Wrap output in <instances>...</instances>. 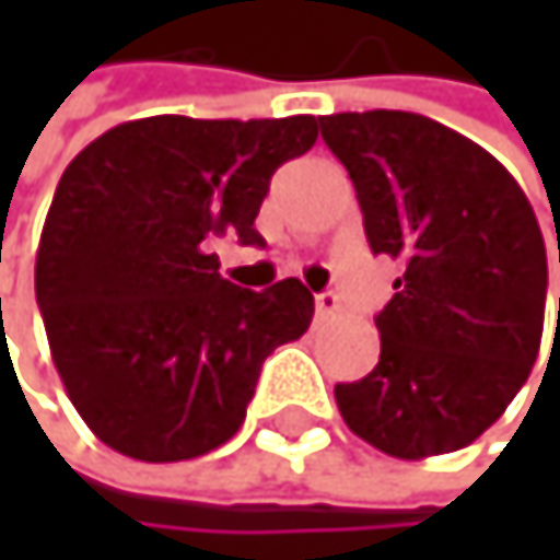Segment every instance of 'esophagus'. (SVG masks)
<instances>
[{"instance_id": "34e87169", "label": "esophagus", "mask_w": 560, "mask_h": 560, "mask_svg": "<svg viewBox=\"0 0 560 560\" xmlns=\"http://www.w3.org/2000/svg\"><path fill=\"white\" fill-rule=\"evenodd\" d=\"M315 315H318V318H332V315H339V299H336L332 292L315 295Z\"/></svg>"}]
</instances>
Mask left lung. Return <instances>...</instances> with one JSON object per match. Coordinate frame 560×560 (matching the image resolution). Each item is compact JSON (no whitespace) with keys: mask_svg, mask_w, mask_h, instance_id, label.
<instances>
[{"mask_svg":"<svg viewBox=\"0 0 560 560\" xmlns=\"http://www.w3.org/2000/svg\"><path fill=\"white\" fill-rule=\"evenodd\" d=\"M318 127L370 248L402 261L376 315L380 362L336 386L339 413L389 457L454 454L501 420L541 349L548 255L534 208L498 158L430 117L370 110Z\"/></svg>","mask_w":560,"mask_h":560,"instance_id":"obj_1","label":"left lung"}]
</instances>
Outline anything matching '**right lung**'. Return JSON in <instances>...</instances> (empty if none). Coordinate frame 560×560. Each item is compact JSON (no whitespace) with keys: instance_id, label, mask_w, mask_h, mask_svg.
Segmentation results:
<instances>
[{"instance_id":"right-lung-1","label":"right lung","mask_w":560,"mask_h":560,"mask_svg":"<svg viewBox=\"0 0 560 560\" xmlns=\"http://www.w3.org/2000/svg\"><path fill=\"white\" fill-rule=\"evenodd\" d=\"M315 117H143L62 171L36 252V302L83 423L124 457L195 460L245 423L261 362L315 312L299 278L265 292L218 271L214 238L258 245L271 174Z\"/></svg>"}]
</instances>
